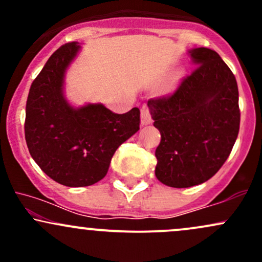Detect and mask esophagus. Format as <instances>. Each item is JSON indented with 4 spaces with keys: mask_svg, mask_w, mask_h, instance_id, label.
<instances>
[{
    "mask_svg": "<svg viewBox=\"0 0 262 262\" xmlns=\"http://www.w3.org/2000/svg\"><path fill=\"white\" fill-rule=\"evenodd\" d=\"M140 114H141V124L146 125L150 124L152 121V116L150 110L148 108V106H143L140 108Z\"/></svg>",
    "mask_w": 262,
    "mask_h": 262,
    "instance_id": "obj_1",
    "label": "esophagus"
}]
</instances>
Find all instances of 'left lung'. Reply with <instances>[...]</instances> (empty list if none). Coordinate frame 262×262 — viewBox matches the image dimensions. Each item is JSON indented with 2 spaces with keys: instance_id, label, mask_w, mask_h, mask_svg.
<instances>
[{
  "instance_id": "obj_1",
  "label": "left lung",
  "mask_w": 262,
  "mask_h": 262,
  "mask_svg": "<svg viewBox=\"0 0 262 262\" xmlns=\"http://www.w3.org/2000/svg\"><path fill=\"white\" fill-rule=\"evenodd\" d=\"M197 68L172 93L150 98L161 133L155 175L164 185L186 188L208 181L229 158L240 127L235 76L214 50L189 52Z\"/></svg>"
}]
</instances>
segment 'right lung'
<instances>
[{"label": "right lung", "instance_id": "1", "mask_svg": "<svg viewBox=\"0 0 262 262\" xmlns=\"http://www.w3.org/2000/svg\"><path fill=\"white\" fill-rule=\"evenodd\" d=\"M80 49L66 43L33 81L26 106L25 134L32 158L54 181L83 187L107 175L121 144L140 128V111L118 114L102 104L74 108L62 96L66 68Z\"/></svg>", "mask_w": 262, "mask_h": 262}]
</instances>
